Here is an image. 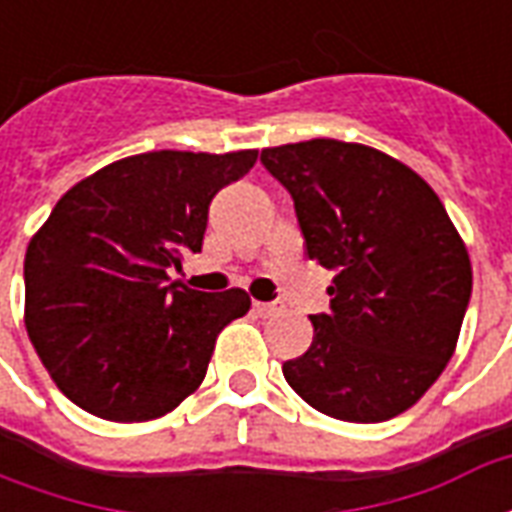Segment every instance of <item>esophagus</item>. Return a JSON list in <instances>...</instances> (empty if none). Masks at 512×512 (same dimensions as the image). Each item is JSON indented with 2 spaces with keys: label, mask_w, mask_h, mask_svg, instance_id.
Segmentation results:
<instances>
[{
  "label": "esophagus",
  "mask_w": 512,
  "mask_h": 512,
  "mask_svg": "<svg viewBox=\"0 0 512 512\" xmlns=\"http://www.w3.org/2000/svg\"><path fill=\"white\" fill-rule=\"evenodd\" d=\"M252 310H255L260 318H271V315H277L282 307H279V304H274V301H255V304H252Z\"/></svg>",
  "instance_id": "esophagus-1"
}]
</instances>
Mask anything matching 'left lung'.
Returning <instances> with one entry per match:
<instances>
[{
    "label": "left lung",
    "mask_w": 512,
    "mask_h": 512,
    "mask_svg": "<svg viewBox=\"0 0 512 512\" xmlns=\"http://www.w3.org/2000/svg\"><path fill=\"white\" fill-rule=\"evenodd\" d=\"M260 161L293 197L307 257L334 271L332 312L310 315L285 381L326 417L403 414L455 354L472 296L463 238L436 191L376 147L310 139Z\"/></svg>",
    "instance_id": "obj_1"
}]
</instances>
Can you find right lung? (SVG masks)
<instances>
[{"instance_id": "add662e5", "label": "right lung", "mask_w": 512, "mask_h": 512, "mask_svg": "<svg viewBox=\"0 0 512 512\" xmlns=\"http://www.w3.org/2000/svg\"><path fill=\"white\" fill-rule=\"evenodd\" d=\"M255 161L257 150H153L62 194L27 246L24 323L68 400L147 422L202 384L219 332L252 301L241 288L191 290L169 268L200 252L216 191Z\"/></svg>"}]
</instances>
